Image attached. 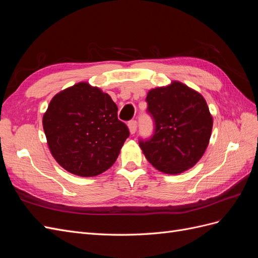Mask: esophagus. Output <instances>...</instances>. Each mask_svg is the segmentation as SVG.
Masks as SVG:
<instances>
[{
  "mask_svg": "<svg viewBox=\"0 0 258 258\" xmlns=\"http://www.w3.org/2000/svg\"><path fill=\"white\" fill-rule=\"evenodd\" d=\"M128 127H129L130 134H131V135H135L136 131H137V128H138V122H137V120H131V121H129Z\"/></svg>",
  "mask_w": 258,
  "mask_h": 258,
  "instance_id": "esophagus-1",
  "label": "esophagus"
}]
</instances>
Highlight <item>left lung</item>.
Wrapping results in <instances>:
<instances>
[{
  "label": "left lung",
  "instance_id": "left-lung-1",
  "mask_svg": "<svg viewBox=\"0 0 258 258\" xmlns=\"http://www.w3.org/2000/svg\"><path fill=\"white\" fill-rule=\"evenodd\" d=\"M146 102L155 122L154 135L139 141L146 159L167 174L192 168L205 154L213 127L204 97L182 83L172 82L148 91Z\"/></svg>",
  "mask_w": 258,
  "mask_h": 258
}]
</instances>
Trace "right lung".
Listing matches in <instances>:
<instances>
[{
	"label": "right lung",
	"mask_w": 258,
	"mask_h": 258,
	"mask_svg": "<svg viewBox=\"0 0 258 258\" xmlns=\"http://www.w3.org/2000/svg\"><path fill=\"white\" fill-rule=\"evenodd\" d=\"M117 111L107 93L88 83L57 93L43 116L53 158L70 173L85 177L111 168L130 135Z\"/></svg>",
	"instance_id": "right-lung-1"
}]
</instances>
